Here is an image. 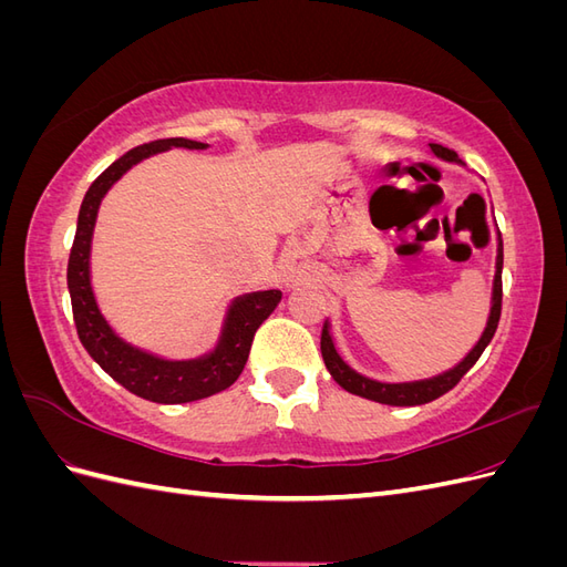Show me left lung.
Segmentation results:
<instances>
[{"instance_id":"obj_1","label":"left lung","mask_w":567,"mask_h":567,"mask_svg":"<svg viewBox=\"0 0 567 567\" xmlns=\"http://www.w3.org/2000/svg\"><path fill=\"white\" fill-rule=\"evenodd\" d=\"M433 153L444 161H458L456 153L447 146H440V144H431ZM502 267H504V244H502V236H499V255H496V274H494V298H492V315L487 321V329L483 333V338L477 340V346L471 350V354L463 359L458 367H454L452 371L437 375V379L431 381H419V383H404V385H388V383H375L364 379V375H359L357 371H352L342 359L338 357L336 348H333V340L329 336V323H323L321 329V357H323V364L326 369L331 371L333 381L346 388L352 394H359V398H367L373 402H381V404H392V406H416V404H427L437 398H442L444 392H450L463 375L471 371V367L477 362L480 354L485 352V348L489 346V340L496 333V326H499V317H502Z\"/></svg>"}]
</instances>
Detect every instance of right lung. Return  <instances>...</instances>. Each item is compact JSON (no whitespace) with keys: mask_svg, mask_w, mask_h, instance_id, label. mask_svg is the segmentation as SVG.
I'll return each instance as SVG.
<instances>
[{"mask_svg":"<svg viewBox=\"0 0 567 567\" xmlns=\"http://www.w3.org/2000/svg\"><path fill=\"white\" fill-rule=\"evenodd\" d=\"M169 146L205 148V144L184 140V136L148 142L127 151L125 156H120L92 182L80 205L78 229L71 257H68V290H71L73 319L80 342L113 381L134 392L136 398H144L148 402L184 404L227 390L241 375L248 362L255 331L260 329V323L279 305L281 290H262V293L238 298L231 305L219 348L210 357L196 359V362H163L158 357L130 348L127 342L120 340L109 329V323L96 310L90 286V244L99 203L111 188V184L123 177V173H127L134 163Z\"/></svg>","mask_w":567,"mask_h":567,"instance_id":"add662e5","label":"right lung"}]
</instances>
